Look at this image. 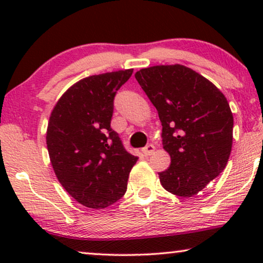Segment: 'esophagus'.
Wrapping results in <instances>:
<instances>
[{
  "label": "esophagus",
  "instance_id": "esophagus-1",
  "mask_svg": "<svg viewBox=\"0 0 263 263\" xmlns=\"http://www.w3.org/2000/svg\"><path fill=\"white\" fill-rule=\"evenodd\" d=\"M154 149H156V147H154L152 143H149V145H147L146 147H143L142 153L145 154V156H151V154L154 152Z\"/></svg>",
  "mask_w": 263,
  "mask_h": 263
}]
</instances>
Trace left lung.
<instances>
[{
  "label": "left lung",
  "mask_w": 263,
  "mask_h": 263,
  "mask_svg": "<svg viewBox=\"0 0 263 263\" xmlns=\"http://www.w3.org/2000/svg\"><path fill=\"white\" fill-rule=\"evenodd\" d=\"M135 79L158 111L163 147L171 157L159 172L168 193L192 197L221 174L232 147L233 116L225 96L182 64L154 66Z\"/></svg>",
  "instance_id": "1"
}]
</instances>
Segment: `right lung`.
I'll list each match as a JSON object with an SVG mask.
<instances>
[{
	"instance_id": "right-lung-1",
	"label": "right lung",
	"mask_w": 263,
	"mask_h": 263,
	"mask_svg": "<svg viewBox=\"0 0 263 263\" xmlns=\"http://www.w3.org/2000/svg\"><path fill=\"white\" fill-rule=\"evenodd\" d=\"M132 74L125 69L82 79L63 93L50 116L46 145L53 171L85 207L100 210L120 200L139 159L110 127L115 96Z\"/></svg>"
}]
</instances>
